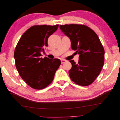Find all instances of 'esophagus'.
Masks as SVG:
<instances>
[{
  "label": "esophagus",
  "instance_id": "obj_1",
  "mask_svg": "<svg viewBox=\"0 0 120 120\" xmlns=\"http://www.w3.org/2000/svg\"><path fill=\"white\" fill-rule=\"evenodd\" d=\"M66 62V60H61V63L62 64H64V63H65Z\"/></svg>",
  "mask_w": 120,
  "mask_h": 120
}]
</instances>
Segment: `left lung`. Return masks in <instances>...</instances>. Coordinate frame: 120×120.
Returning <instances> with one entry per match:
<instances>
[{"label": "left lung", "instance_id": "8db88e82", "mask_svg": "<svg viewBox=\"0 0 120 120\" xmlns=\"http://www.w3.org/2000/svg\"><path fill=\"white\" fill-rule=\"evenodd\" d=\"M60 28L70 38L72 49L79 55L78 64L70 60L71 79L78 85H90L99 75L104 63L105 52L98 37L84 25H60Z\"/></svg>", "mask_w": 120, "mask_h": 120}]
</instances>
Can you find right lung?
Segmentation results:
<instances>
[{
  "label": "right lung",
  "mask_w": 120,
  "mask_h": 120,
  "mask_svg": "<svg viewBox=\"0 0 120 120\" xmlns=\"http://www.w3.org/2000/svg\"><path fill=\"white\" fill-rule=\"evenodd\" d=\"M58 25H35L23 33L14 52L15 65L22 79L35 89H42L52 83L61 64L60 60L41 57L48 46V39Z\"/></svg>",
  "instance_id": "add662e5"
}]
</instances>
